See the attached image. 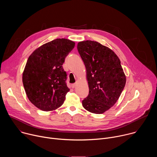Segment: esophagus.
Segmentation results:
<instances>
[{
  "label": "esophagus",
  "mask_w": 157,
  "mask_h": 157,
  "mask_svg": "<svg viewBox=\"0 0 157 157\" xmlns=\"http://www.w3.org/2000/svg\"><path fill=\"white\" fill-rule=\"evenodd\" d=\"M76 86V83H74V84H71L72 88H75Z\"/></svg>",
  "instance_id": "esophagus-1"
}]
</instances>
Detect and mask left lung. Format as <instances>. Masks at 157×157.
Here are the masks:
<instances>
[{
	"instance_id": "8db88e82",
	"label": "left lung",
	"mask_w": 157,
	"mask_h": 157,
	"mask_svg": "<svg viewBox=\"0 0 157 157\" xmlns=\"http://www.w3.org/2000/svg\"><path fill=\"white\" fill-rule=\"evenodd\" d=\"M77 48L86 67L89 89L82 106L90 113L103 114L116 104L125 85L121 61L113 50L97 41H80Z\"/></svg>"
}]
</instances>
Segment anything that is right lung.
Listing matches in <instances>:
<instances>
[{
	"instance_id": "add662e5",
	"label": "right lung",
	"mask_w": 157,
	"mask_h": 157,
	"mask_svg": "<svg viewBox=\"0 0 157 157\" xmlns=\"http://www.w3.org/2000/svg\"><path fill=\"white\" fill-rule=\"evenodd\" d=\"M75 46L71 40L57 38L43 44L29 57L22 81L29 101L40 110H53L63 104L70 89L62 65Z\"/></svg>"
}]
</instances>
